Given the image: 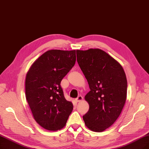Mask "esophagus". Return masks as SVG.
Segmentation results:
<instances>
[{"label":"esophagus","mask_w":149,"mask_h":149,"mask_svg":"<svg viewBox=\"0 0 149 149\" xmlns=\"http://www.w3.org/2000/svg\"><path fill=\"white\" fill-rule=\"evenodd\" d=\"M83 100V97L81 95H79L78 97L75 99V100L77 102H79L80 101H81Z\"/></svg>","instance_id":"esophagus-1"}]
</instances>
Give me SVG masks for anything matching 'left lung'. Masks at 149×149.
Returning <instances> with one entry per match:
<instances>
[{
  "instance_id": "1",
  "label": "left lung",
  "mask_w": 149,
  "mask_h": 149,
  "mask_svg": "<svg viewBox=\"0 0 149 149\" xmlns=\"http://www.w3.org/2000/svg\"><path fill=\"white\" fill-rule=\"evenodd\" d=\"M77 62L90 91L85 97L89 105L83 116L91 131L102 132L119 118L127 98V81L120 63L99 49L77 50Z\"/></svg>"
}]
</instances>
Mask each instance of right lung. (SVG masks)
Here are the masks:
<instances>
[{
  "label": "right lung",
  "instance_id": "1",
  "mask_svg": "<svg viewBox=\"0 0 149 149\" xmlns=\"http://www.w3.org/2000/svg\"><path fill=\"white\" fill-rule=\"evenodd\" d=\"M75 50H50L31 64L25 78V97L36 122L49 131L66 125L73 109L60 83L74 66Z\"/></svg>",
  "mask_w": 149,
  "mask_h": 149
}]
</instances>
